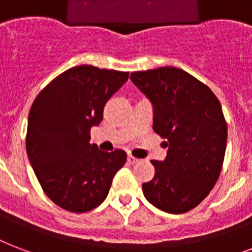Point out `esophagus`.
Masks as SVG:
<instances>
[{
    "label": "esophagus",
    "instance_id": "esophagus-1",
    "mask_svg": "<svg viewBox=\"0 0 252 252\" xmlns=\"http://www.w3.org/2000/svg\"><path fill=\"white\" fill-rule=\"evenodd\" d=\"M139 158H136V157H133V156H128V162H129V164H137V162H139Z\"/></svg>",
    "mask_w": 252,
    "mask_h": 252
}]
</instances>
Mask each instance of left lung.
<instances>
[{"mask_svg": "<svg viewBox=\"0 0 252 252\" xmlns=\"http://www.w3.org/2000/svg\"><path fill=\"white\" fill-rule=\"evenodd\" d=\"M130 80L153 107V129L168 147L164 161L151 162L155 177L143 193L157 209L181 214L206 198L223 164L227 126L210 88L176 67L137 71Z\"/></svg>", "mask_w": 252, "mask_h": 252, "instance_id": "1", "label": "left lung"}]
</instances>
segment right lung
<instances>
[{
	"mask_svg": "<svg viewBox=\"0 0 252 252\" xmlns=\"http://www.w3.org/2000/svg\"><path fill=\"white\" fill-rule=\"evenodd\" d=\"M129 72L76 66L57 76L32 103L26 152L46 195L71 213H86L108 195L126 164L122 149L101 152L90 144L91 128L100 124L111 96Z\"/></svg>",
	"mask_w": 252,
	"mask_h": 252,
	"instance_id": "1",
	"label": "right lung"
}]
</instances>
